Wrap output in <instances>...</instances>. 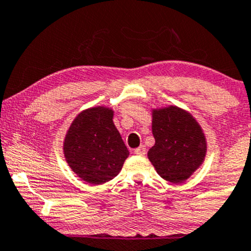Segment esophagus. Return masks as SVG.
<instances>
[{
	"instance_id": "34e87169",
	"label": "esophagus",
	"mask_w": 251,
	"mask_h": 251,
	"mask_svg": "<svg viewBox=\"0 0 251 251\" xmlns=\"http://www.w3.org/2000/svg\"><path fill=\"white\" fill-rule=\"evenodd\" d=\"M134 153H136V155H139V156H145L146 155V148L144 145H140L138 149H135V150H134Z\"/></svg>"
}]
</instances>
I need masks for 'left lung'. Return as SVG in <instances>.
Masks as SVG:
<instances>
[{
  "label": "left lung",
  "mask_w": 251,
  "mask_h": 251,
  "mask_svg": "<svg viewBox=\"0 0 251 251\" xmlns=\"http://www.w3.org/2000/svg\"><path fill=\"white\" fill-rule=\"evenodd\" d=\"M152 134L155 145L148 157L163 179L175 184L184 182L204 162L206 139L187 111L177 106L153 110Z\"/></svg>",
  "instance_id": "left-lung-1"
}]
</instances>
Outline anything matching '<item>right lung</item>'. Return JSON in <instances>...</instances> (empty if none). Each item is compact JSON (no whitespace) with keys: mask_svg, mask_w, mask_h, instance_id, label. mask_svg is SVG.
I'll list each match as a JSON object with an SVG mask.
<instances>
[{"mask_svg":"<svg viewBox=\"0 0 251 251\" xmlns=\"http://www.w3.org/2000/svg\"><path fill=\"white\" fill-rule=\"evenodd\" d=\"M112 118L111 108H88L74 118L64 138L67 163L79 178L90 184L113 179L129 155Z\"/></svg>","mask_w":251,"mask_h":251,"instance_id":"add662e5","label":"right lung"}]
</instances>
